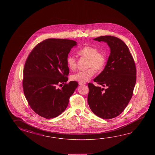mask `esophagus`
<instances>
[{
  "mask_svg": "<svg viewBox=\"0 0 155 155\" xmlns=\"http://www.w3.org/2000/svg\"><path fill=\"white\" fill-rule=\"evenodd\" d=\"M84 84H85V83H79V85H83Z\"/></svg>",
  "mask_w": 155,
  "mask_h": 155,
  "instance_id": "1",
  "label": "esophagus"
}]
</instances>
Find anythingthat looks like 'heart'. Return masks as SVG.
Instances as JSON below:
<instances>
[{
    "label": "heart",
    "mask_w": 155,
    "mask_h": 155,
    "mask_svg": "<svg viewBox=\"0 0 155 155\" xmlns=\"http://www.w3.org/2000/svg\"><path fill=\"white\" fill-rule=\"evenodd\" d=\"M79 55L88 59L87 67L90 68L84 71H78L71 76V80L84 83L94 76L95 70L101 71L104 69L106 64V56L103 52L98 51V48L92 46H85L77 51ZM69 69L74 70L77 68V59L74 56L69 55L66 59Z\"/></svg>",
    "instance_id": "obj_1"
}]
</instances>
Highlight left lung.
Segmentation results:
<instances>
[{
  "label": "left lung",
  "mask_w": 155,
  "mask_h": 155,
  "mask_svg": "<svg viewBox=\"0 0 155 155\" xmlns=\"http://www.w3.org/2000/svg\"><path fill=\"white\" fill-rule=\"evenodd\" d=\"M94 39L107 43L110 54L103 71L94 79L107 88L89 83L87 102L90 109L98 117L112 119L124 110L132 98L136 81V65L129 49L121 39L111 36Z\"/></svg>",
  "instance_id": "1"
}]
</instances>
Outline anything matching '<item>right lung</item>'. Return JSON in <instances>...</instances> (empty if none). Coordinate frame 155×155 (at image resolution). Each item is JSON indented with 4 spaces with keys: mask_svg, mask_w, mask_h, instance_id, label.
Here are the masks:
<instances>
[{
    "mask_svg": "<svg viewBox=\"0 0 155 155\" xmlns=\"http://www.w3.org/2000/svg\"><path fill=\"white\" fill-rule=\"evenodd\" d=\"M77 42L70 39H48L38 44L29 54L23 72L24 93L30 107L46 119L65 111L78 83L68 81L66 59ZM61 84V89L57 86Z\"/></svg>",
    "mask_w": 155,
    "mask_h": 155,
    "instance_id": "1",
    "label": "right lung"
}]
</instances>
